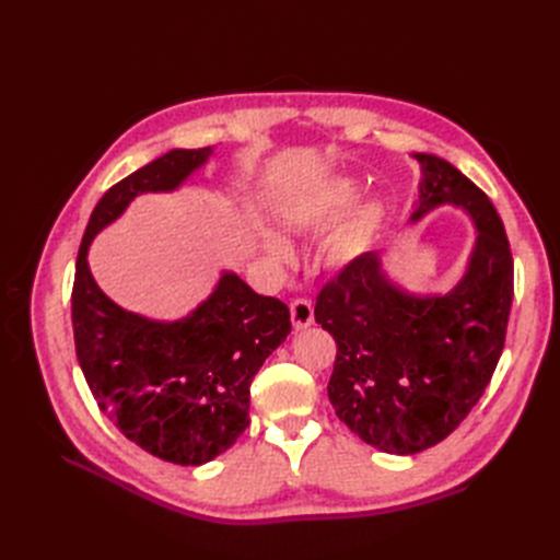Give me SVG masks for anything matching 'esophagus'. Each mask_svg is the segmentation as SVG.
Masks as SVG:
<instances>
[{
    "label": "esophagus",
    "instance_id": "34e87169",
    "mask_svg": "<svg viewBox=\"0 0 560 560\" xmlns=\"http://www.w3.org/2000/svg\"><path fill=\"white\" fill-rule=\"evenodd\" d=\"M290 315H292V325H294V329H306V327H311V325H313V319H315V315H313V303H311V301H306V299H296V301H292Z\"/></svg>",
    "mask_w": 560,
    "mask_h": 560
}]
</instances>
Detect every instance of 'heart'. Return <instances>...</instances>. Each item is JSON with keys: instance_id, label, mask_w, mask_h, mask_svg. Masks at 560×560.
<instances>
[{"instance_id": "b5f03b06", "label": "heart", "mask_w": 560, "mask_h": 560, "mask_svg": "<svg viewBox=\"0 0 560 560\" xmlns=\"http://www.w3.org/2000/svg\"><path fill=\"white\" fill-rule=\"evenodd\" d=\"M362 198V184L352 177H329L317 182L306 194H301L290 206V222L308 229V231H327L336 224H341L358 200ZM354 208V207H353ZM355 209V208H354ZM352 212V211H351ZM353 213V212H352ZM350 214V213H349ZM385 200L374 196L360 202L355 212L346 220L341 231L331 241V257L336 261H348L369 252L378 241L381 229L385 224ZM264 245L270 254L284 259L287 243L276 233L264 235Z\"/></svg>"}]
</instances>
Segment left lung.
Returning <instances> with one entry per match:
<instances>
[{"label": "left lung", "mask_w": 560, "mask_h": 560, "mask_svg": "<svg viewBox=\"0 0 560 560\" xmlns=\"http://www.w3.org/2000/svg\"><path fill=\"white\" fill-rule=\"evenodd\" d=\"M420 165L404 226L439 208L474 224L463 276L446 292L418 294L366 252L319 292L315 319L336 341L327 393L336 416L383 453L413 455L446 439L479 401L504 348L514 261L493 202L434 154Z\"/></svg>", "instance_id": "obj_1"}]
</instances>
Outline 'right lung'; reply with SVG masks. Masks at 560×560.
Returning <instances> with one entry per match:
<instances>
[{"label":"right lung","instance_id":"right-lung-1","mask_svg":"<svg viewBox=\"0 0 560 560\" xmlns=\"http://www.w3.org/2000/svg\"><path fill=\"white\" fill-rule=\"evenodd\" d=\"M214 147L171 149L114 184L79 247L72 290L74 346L100 409L130 442L175 465H206L249 425V385L287 334L290 308L222 270L206 301L177 319L114 303L95 282L89 249L142 194H173Z\"/></svg>","mask_w":560,"mask_h":560}]
</instances>
